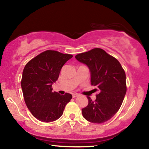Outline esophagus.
I'll return each mask as SVG.
<instances>
[{"label":"esophagus","mask_w":149,"mask_h":149,"mask_svg":"<svg viewBox=\"0 0 149 149\" xmlns=\"http://www.w3.org/2000/svg\"><path fill=\"white\" fill-rule=\"evenodd\" d=\"M78 96H79V94H78V93H73V94H72V97L73 98H75V97H78Z\"/></svg>","instance_id":"esophagus-1"}]
</instances>
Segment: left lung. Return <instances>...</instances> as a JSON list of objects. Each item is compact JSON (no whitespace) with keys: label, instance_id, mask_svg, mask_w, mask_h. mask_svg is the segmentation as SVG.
<instances>
[{"label":"left lung","instance_id":"1","mask_svg":"<svg viewBox=\"0 0 149 149\" xmlns=\"http://www.w3.org/2000/svg\"><path fill=\"white\" fill-rule=\"evenodd\" d=\"M75 58L87 65L91 74V83L99 93L81 109L85 120L95 123L107 122L115 115L122 105L126 91L125 74L120 63L104 50L96 48L78 54Z\"/></svg>","mask_w":149,"mask_h":149}]
</instances>
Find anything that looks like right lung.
I'll return each mask as SVG.
<instances>
[{"instance_id":"obj_1","label":"right lung","mask_w":149,"mask_h":149,"mask_svg":"<svg viewBox=\"0 0 149 149\" xmlns=\"http://www.w3.org/2000/svg\"><path fill=\"white\" fill-rule=\"evenodd\" d=\"M72 57L49 50L30 60L24 68L21 87L25 102L33 116L41 122L58 119L72 98L70 93L60 95L52 89L62 66Z\"/></svg>"}]
</instances>
